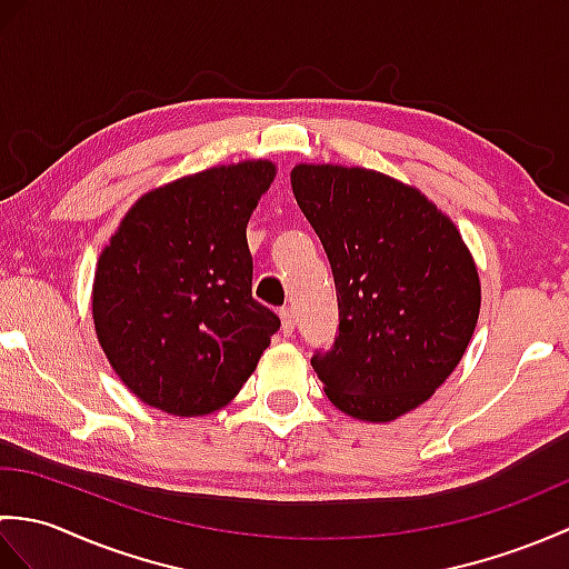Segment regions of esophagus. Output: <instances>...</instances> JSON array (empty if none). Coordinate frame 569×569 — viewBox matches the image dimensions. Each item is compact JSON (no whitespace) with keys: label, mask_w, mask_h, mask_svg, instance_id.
<instances>
[{"label":"esophagus","mask_w":569,"mask_h":569,"mask_svg":"<svg viewBox=\"0 0 569 569\" xmlns=\"http://www.w3.org/2000/svg\"><path fill=\"white\" fill-rule=\"evenodd\" d=\"M278 318H281V332L286 337H291L293 330H296V318H293V310L291 308H283L281 312H278Z\"/></svg>","instance_id":"esophagus-1"}]
</instances>
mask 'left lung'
Returning a JSON list of instances; mask_svg holds the SVG:
<instances>
[{
	"label": "left lung",
	"mask_w": 569,
	"mask_h": 569,
	"mask_svg": "<svg viewBox=\"0 0 569 569\" xmlns=\"http://www.w3.org/2000/svg\"><path fill=\"white\" fill-rule=\"evenodd\" d=\"M293 196L332 266L340 335L312 357L342 413L391 422L465 357L481 306L455 222L413 186L361 166L298 163Z\"/></svg>",
	"instance_id": "8db88e82"
}]
</instances>
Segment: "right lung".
<instances>
[{"label": "right lung", "mask_w": 569, "mask_h": 569, "mask_svg": "<svg viewBox=\"0 0 569 569\" xmlns=\"http://www.w3.org/2000/svg\"><path fill=\"white\" fill-rule=\"evenodd\" d=\"M273 178L276 163L251 159L153 188L102 249L94 332L139 401L208 416L257 369L281 320L251 298L247 224Z\"/></svg>", "instance_id": "add662e5"}]
</instances>
